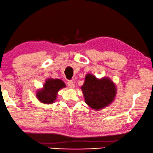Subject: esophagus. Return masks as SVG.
I'll return each instance as SVG.
<instances>
[{"label":"esophagus","instance_id":"esophagus-1","mask_svg":"<svg viewBox=\"0 0 153 153\" xmlns=\"http://www.w3.org/2000/svg\"><path fill=\"white\" fill-rule=\"evenodd\" d=\"M68 86L70 88H75V84L74 82H73V80H68L67 82Z\"/></svg>","mask_w":153,"mask_h":153}]
</instances>
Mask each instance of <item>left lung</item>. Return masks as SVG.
I'll use <instances>...</instances> for the list:
<instances>
[{
  "instance_id": "left-lung-1",
  "label": "left lung",
  "mask_w": 153,
  "mask_h": 153,
  "mask_svg": "<svg viewBox=\"0 0 153 153\" xmlns=\"http://www.w3.org/2000/svg\"><path fill=\"white\" fill-rule=\"evenodd\" d=\"M85 102L94 109H103L111 104L116 95V88L109 78L97 79L92 75L85 76L82 86Z\"/></svg>"
}]
</instances>
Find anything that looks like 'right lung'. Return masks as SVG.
<instances>
[{"label":"right lung","mask_w":153,"mask_h":153,"mask_svg":"<svg viewBox=\"0 0 153 153\" xmlns=\"http://www.w3.org/2000/svg\"><path fill=\"white\" fill-rule=\"evenodd\" d=\"M65 87V83L59 79H49L46 80L44 89L36 94L38 100L45 104H51L55 101L58 91Z\"/></svg>","instance_id":"add662e5"}]
</instances>
